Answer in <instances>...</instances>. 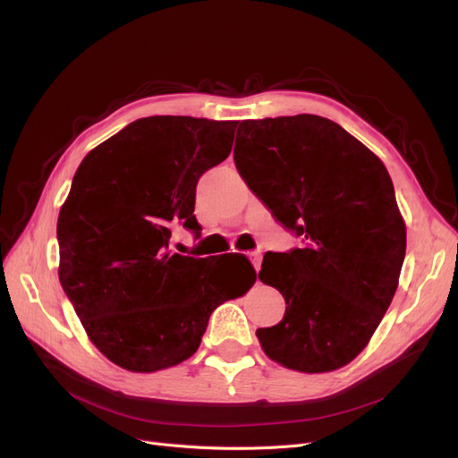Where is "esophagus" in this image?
Here are the masks:
<instances>
[{"mask_svg":"<svg viewBox=\"0 0 458 458\" xmlns=\"http://www.w3.org/2000/svg\"><path fill=\"white\" fill-rule=\"evenodd\" d=\"M261 251H250L248 254V259L251 261V265H254V269H256V273L259 271V267H261Z\"/></svg>","mask_w":458,"mask_h":458,"instance_id":"obj_1","label":"esophagus"}]
</instances>
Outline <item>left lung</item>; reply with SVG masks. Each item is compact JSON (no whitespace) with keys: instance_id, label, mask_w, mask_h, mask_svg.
<instances>
[{"instance_id":"left-lung-1","label":"left lung","mask_w":458,"mask_h":458,"mask_svg":"<svg viewBox=\"0 0 458 458\" xmlns=\"http://www.w3.org/2000/svg\"><path fill=\"white\" fill-rule=\"evenodd\" d=\"M234 165L301 246L265 254L259 280L286 312L256 335L265 354L303 373L354 360L398 288L405 224L381 159L318 115L242 121Z\"/></svg>"}]
</instances>
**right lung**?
Here are the masks:
<instances>
[{"label":"right lung","mask_w":458,"mask_h":458,"mask_svg":"<svg viewBox=\"0 0 458 458\" xmlns=\"http://www.w3.org/2000/svg\"><path fill=\"white\" fill-rule=\"evenodd\" d=\"M236 121L157 115L131 123L79 165L58 216L60 284L114 364L151 373L191 356L217 305L256 282L170 251L174 225L199 233V178L225 161Z\"/></svg>","instance_id":"1"}]
</instances>
